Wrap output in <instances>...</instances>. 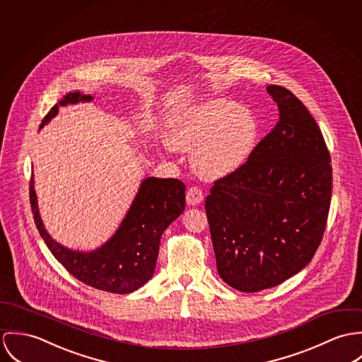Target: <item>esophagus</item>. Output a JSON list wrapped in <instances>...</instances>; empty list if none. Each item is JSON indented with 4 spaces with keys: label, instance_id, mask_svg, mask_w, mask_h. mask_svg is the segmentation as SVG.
I'll list each match as a JSON object with an SVG mask.
<instances>
[{
    "label": "esophagus",
    "instance_id": "1",
    "mask_svg": "<svg viewBox=\"0 0 362 362\" xmlns=\"http://www.w3.org/2000/svg\"><path fill=\"white\" fill-rule=\"evenodd\" d=\"M202 200H204V194H202L200 187L194 186V187H190V189L187 190V193H186V201H187V204H189L190 206L199 205V204L202 202Z\"/></svg>",
    "mask_w": 362,
    "mask_h": 362
}]
</instances>
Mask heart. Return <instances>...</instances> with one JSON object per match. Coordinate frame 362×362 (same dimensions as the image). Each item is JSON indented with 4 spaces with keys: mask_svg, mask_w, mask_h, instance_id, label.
<instances>
[{
    "mask_svg": "<svg viewBox=\"0 0 362 362\" xmlns=\"http://www.w3.org/2000/svg\"><path fill=\"white\" fill-rule=\"evenodd\" d=\"M258 140L254 114L225 98L206 100L175 112L168 121L166 141L193 151L192 163L204 179L228 177L248 162Z\"/></svg>",
    "mask_w": 362,
    "mask_h": 362,
    "instance_id": "1",
    "label": "heart"
}]
</instances>
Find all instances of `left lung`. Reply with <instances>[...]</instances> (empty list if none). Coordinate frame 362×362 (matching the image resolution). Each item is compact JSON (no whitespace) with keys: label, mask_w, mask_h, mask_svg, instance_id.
Listing matches in <instances>:
<instances>
[{"label":"left lung","mask_w":362,"mask_h":362,"mask_svg":"<svg viewBox=\"0 0 362 362\" xmlns=\"http://www.w3.org/2000/svg\"><path fill=\"white\" fill-rule=\"evenodd\" d=\"M267 91L278 104L279 122L205 200L218 274L245 293L275 287L310 264L332 197L330 156L320 126L290 90L271 84Z\"/></svg>","instance_id":"obj_1"}]
</instances>
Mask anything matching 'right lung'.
Instances as JSON below:
<instances>
[{"mask_svg":"<svg viewBox=\"0 0 362 362\" xmlns=\"http://www.w3.org/2000/svg\"><path fill=\"white\" fill-rule=\"evenodd\" d=\"M94 97L71 91L41 122L40 129L57 117L59 107L90 103ZM186 187L177 179L146 177L115 233L91 251L72 250L54 240L47 232L30 179V204L42 240L59 264L78 281L108 293L126 294L144 286L156 271L162 233L185 211Z\"/></svg>","mask_w":362,"mask_h":362,"instance_id":"add662e5","label":"right lung"}]
</instances>
